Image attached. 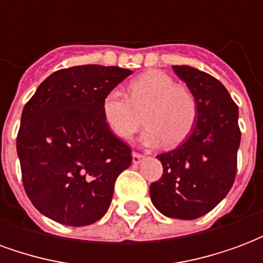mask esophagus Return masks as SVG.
Here are the masks:
<instances>
[{
  "label": "esophagus",
  "mask_w": 263,
  "mask_h": 263,
  "mask_svg": "<svg viewBox=\"0 0 263 263\" xmlns=\"http://www.w3.org/2000/svg\"><path fill=\"white\" fill-rule=\"evenodd\" d=\"M143 158H145L143 155L138 154V152H132V163L134 165H139L143 160Z\"/></svg>",
  "instance_id": "34e87169"
}]
</instances>
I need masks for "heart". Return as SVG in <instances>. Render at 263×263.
Instances as JSON below:
<instances>
[{"mask_svg":"<svg viewBox=\"0 0 263 263\" xmlns=\"http://www.w3.org/2000/svg\"><path fill=\"white\" fill-rule=\"evenodd\" d=\"M143 112L146 145L177 146L193 132L198 104L187 87L176 84L171 76L151 70L126 84V96L118 90L107 92L101 103L104 122L120 139H129L141 125L137 112Z\"/></svg>","mask_w":263,"mask_h":263,"instance_id":"1","label":"heart"}]
</instances>
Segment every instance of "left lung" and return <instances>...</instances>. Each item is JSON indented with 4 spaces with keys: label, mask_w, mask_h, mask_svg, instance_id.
Returning <instances> with one entry per match:
<instances>
[{
    "label": "left lung",
    "mask_w": 263,
    "mask_h": 263,
    "mask_svg": "<svg viewBox=\"0 0 263 263\" xmlns=\"http://www.w3.org/2000/svg\"><path fill=\"white\" fill-rule=\"evenodd\" d=\"M173 70L197 100L198 118L187 141L156 156L163 173L149 193L166 217L194 220L214 209L234 184L241 142L238 105L209 73L190 66Z\"/></svg>",
    "instance_id": "1"
}]
</instances>
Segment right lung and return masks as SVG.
Returning <instances> with one entry per match:
<instances>
[{
    "mask_svg": "<svg viewBox=\"0 0 263 263\" xmlns=\"http://www.w3.org/2000/svg\"><path fill=\"white\" fill-rule=\"evenodd\" d=\"M132 71L84 65L54 71L25 104L16 137L26 196L63 226H90L103 217L131 148L104 122V96Z\"/></svg>",
    "mask_w": 263,
    "mask_h": 263,
    "instance_id": "right-lung-1",
    "label": "right lung"
}]
</instances>
